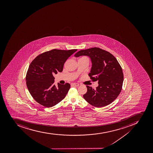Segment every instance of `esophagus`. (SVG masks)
<instances>
[{
	"instance_id": "esophagus-1",
	"label": "esophagus",
	"mask_w": 153,
	"mask_h": 153,
	"mask_svg": "<svg viewBox=\"0 0 153 153\" xmlns=\"http://www.w3.org/2000/svg\"><path fill=\"white\" fill-rule=\"evenodd\" d=\"M71 85L72 86H75V87H78L79 85L77 83H72L71 84Z\"/></svg>"
}]
</instances>
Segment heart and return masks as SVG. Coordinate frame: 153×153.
Wrapping results in <instances>:
<instances>
[{
  "label": "heart",
  "mask_w": 153,
  "mask_h": 153,
  "mask_svg": "<svg viewBox=\"0 0 153 153\" xmlns=\"http://www.w3.org/2000/svg\"><path fill=\"white\" fill-rule=\"evenodd\" d=\"M80 59H86L88 61H89V59L88 58V57H85V56H83V57H82Z\"/></svg>",
  "instance_id": "1"
}]
</instances>
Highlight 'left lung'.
Listing matches in <instances>:
<instances>
[{
	"instance_id": "obj_1",
	"label": "left lung",
	"mask_w": 153,
	"mask_h": 153,
	"mask_svg": "<svg viewBox=\"0 0 153 153\" xmlns=\"http://www.w3.org/2000/svg\"><path fill=\"white\" fill-rule=\"evenodd\" d=\"M83 55L89 56L92 62L88 76L99 84L95 89L87 85L84 98L94 107H105L115 100L121 91L124 80L121 66L113 55L100 48L80 50L74 56Z\"/></svg>"
}]
</instances>
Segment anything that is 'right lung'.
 <instances>
[{"label": "right lung", "mask_w": 153, "mask_h": 153, "mask_svg": "<svg viewBox=\"0 0 153 153\" xmlns=\"http://www.w3.org/2000/svg\"><path fill=\"white\" fill-rule=\"evenodd\" d=\"M77 50L54 49L39 54L31 62L26 75V85L30 94L39 104L50 108L65 98L70 84L58 83V87H56L52 73L62 72L66 59Z\"/></svg>", "instance_id": "1"}]
</instances>
